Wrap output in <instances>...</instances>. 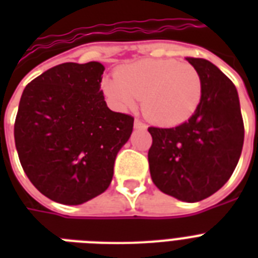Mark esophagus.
<instances>
[{"label":"esophagus","instance_id":"34e87169","mask_svg":"<svg viewBox=\"0 0 258 258\" xmlns=\"http://www.w3.org/2000/svg\"><path fill=\"white\" fill-rule=\"evenodd\" d=\"M135 128H139V130H146L147 128V125L143 123V121H141L139 119H135Z\"/></svg>","mask_w":258,"mask_h":258}]
</instances>
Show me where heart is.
Masks as SVG:
<instances>
[{
    "label": "heart",
    "instance_id": "heart-1",
    "mask_svg": "<svg viewBox=\"0 0 258 258\" xmlns=\"http://www.w3.org/2000/svg\"><path fill=\"white\" fill-rule=\"evenodd\" d=\"M101 88L116 108H133L143 99V112L162 125L183 123L196 112L202 96L200 72L172 58H147L121 67Z\"/></svg>",
    "mask_w": 258,
    "mask_h": 258
}]
</instances>
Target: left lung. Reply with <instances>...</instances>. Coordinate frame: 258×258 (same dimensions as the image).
Instances as JSON below:
<instances>
[{
    "label": "left lung",
    "instance_id": "obj_1",
    "mask_svg": "<svg viewBox=\"0 0 258 258\" xmlns=\"http://www.w3.org/2000/svg\"><path fill=\"white\" fill-rule=\"evenodd\" d=\"M200 72L202 96L187 121L172 128L149 127L150 174L161 191L198 202L232 176L244 145V120L232 80L205 58L186 57Z\"/></svg>",
    "mask_w": 258,
    "mask_h": 258
}]
</instances>
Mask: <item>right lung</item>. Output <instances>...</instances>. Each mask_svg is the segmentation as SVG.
Masks as SVG:
<instances>
[{
	"mask_svg": "<svg viewBox=\"0 0 258 258\" xmlns=\"http://www.w3.org/2000/svg\"><path fill=\"white\" fill-rule=\"evenodd\" d=\"M103 72L97 61L64 62L22 92L14 121L18 158L34 187L58 204H84L105 191L133 133L134 117L107 107Z\"/></svg>",
	"mask_w": 258,
	"mask_h": 258,
	"instance_id": "1",
	"label": "right lung"
}]
</instances>
